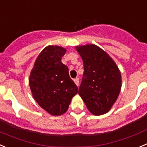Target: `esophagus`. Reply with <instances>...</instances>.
Listing matches in <instances>:
<instances>
[{
  "mask_svg": "<svg viewBox=\"0 0 147 147\" xmlns=\"http://www.w3.org/2000/svg\"><path fill=\"white\" fill-rule=\"evenodd\" d=\"M74 82H75V84H76V85L78 86H79V78H76L75 79H74Z\"/></svg>",
  "mask_w": 147,
  "mask_h": 147,
  "instance_id": "obj_1",
  "label": "esophagus"
}]
</instances>
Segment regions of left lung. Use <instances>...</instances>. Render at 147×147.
<instances>
[{
    "label": "left lung",
    "instance_id": "1",
    "mask_svg": "<svg viewBox=\"0 0 147 147\" xmlns=\"http://www.w3.org/2000/svg\"><path fill=\"white\" fill-rule=\"evenodd\" d=\"M76 50L84 67L79 95L92 114H104L118 98L121 72L109 55L95 45L77 46Z\"/></svg>",
    "mask_w": 147,
    "mask_h": 147
}]
</instances>
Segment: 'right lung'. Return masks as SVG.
Listing matches in <instances>:
<instances>
[{
	"label": "right lung",
	"mask_w": 147,
	"mask_h": 147,
	"mask_svg": "<svg viewBox=\"0 0 147 147\" xmlns=\"http://www.w3.org/2000/svg\"><path fill=\"white\" fill-rule=\"evenodd\" d=\"M66 49L50 45L39 53L29 77V86L37 103L47 113L60 116L69 108L78 86L61 62Z\"/></svg>",
	"instance_id": "1"
}]
</instances>
